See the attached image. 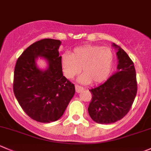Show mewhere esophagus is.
<instances>
[{
	"label": "esophagus",
	"mask_w": 151,
	"mask_h": 151,
	"mask_svg": "<svg viewBox=\"0 0 151 151\" xmlns=\"http://www.w3.org/2000/svg\"><path fill=\"white\" fill-rule=\"evenodd\" d=\"M75 90H76V92H77V93H80V92H82V90H84L83 88H82V87L79 86V85H75Z\"/></svg>",
	"instance_id": "1"
}]
</instances>
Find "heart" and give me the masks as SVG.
I'll list each match as a JSON object with an SVG mask.
<instances>
[{"label": "heart", "instance_id": "1", "mask_svg": "<svg viewBox=\"0 0 151 151\" xmlns=\"http://www.w3.org/2000/svg\"><path fill=\"white\" fill-rule=\"evenodd\" d=\"M114 55L109 47L98 45H84L75 47L71 54L61 55V66L65 77L73 79L80 74L78 78L82 85L93 82L100 83L106 80L111 71Z\"/></svg>", "mask_w": 151, "mask_h": 151}]
</instances>
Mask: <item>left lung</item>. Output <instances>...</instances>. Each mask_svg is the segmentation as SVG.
Returning <instances> with one entry per match:
<instances>
[{
	"mask_svg": "<svg viewBox=\"0 0 151 151\" xmlns=\"http://www.w3.org/2000/svg\"><path fill=\"white\" fill-rule=\"evenodd\" d=\"M117 70L104 83L90 90L92 101L88 113L94 122L102 124L122 119L129 112L137 94L134 63L126 52L116 44Z\"/></svg>",
	"mask_w": 151,
	"mask_h": 151,
	"instance_id": "left-lung-1",
	"label": "left lung"
}]
</instances>
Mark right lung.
<instances>
[{"label": "right lung", "instance_id": "add662e5", "mask_svg": "<svg viewBox=\"0 0 151 151\" xmlns=\"http://www.w3.org/2000/svg\"><path fill=\"white\" fill-rule=\"evenodd\" d=\"M58 40L43 39L29 45L14 69V93L24 111L35 121L49 123L59 119L75 93L74 84L63 75ZM38 57L47 63L37 66Z\"/></svg>", "mask_w": 151, "mask_h": 151}]
</instances>
